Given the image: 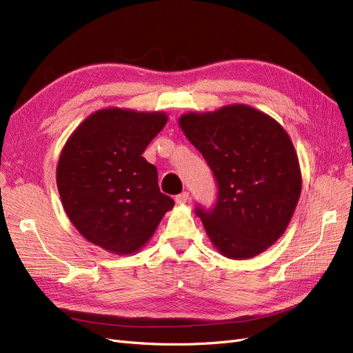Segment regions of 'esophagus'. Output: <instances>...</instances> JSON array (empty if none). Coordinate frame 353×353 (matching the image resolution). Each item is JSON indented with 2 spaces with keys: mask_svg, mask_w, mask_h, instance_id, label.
<instances>
[{
  "mask_svg": "<svg viewBox=\"0 0 353 353\" xmlns=\"http://www.w3.org/2000/svg\"><path fill=\"white\" fill-rule=\"evenodd\" d=\"M174 199L177 203H186V202H189L190 195H189V192H181L180 195H177Z\"/></svg>",
  "mask_w": 353,
  "mask_h": 353,
  "instance_id": "34e87169",
  "label": "esophagus"
}]
</instances>
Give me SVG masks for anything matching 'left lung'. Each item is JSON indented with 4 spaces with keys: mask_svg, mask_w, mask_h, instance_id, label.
Returning <instances> with one entry per match:
<instances>
[{
    "mask_svg": "<svg viewBox=\"0 0 353 353\" xmlns=\"http://www.w3.org/2000/svg\"><path fill=\"white\" fill-rule=\"evenodd\" d=\"M179 124L217 180L215 205L195 210L210 241L232 259L264 252L288 229L301 196L299 161L288 132L243 104L189 112Z\"/></svg>",
    "mask_w": 353,
    "mask_h": 353,
    "instance_id": "1",
    "label": "left lung"
}]
</instances>
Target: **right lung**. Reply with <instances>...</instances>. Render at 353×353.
Instances as JSON below:
<instances>
[{
  "label": "right lung",
  "instance_id": "obj_1",
  "mask_svg": "<svg viewBox=\"0 0 353 353\" xmlns=\"http://www.w3.org/2000/svg\"><path fill=\"white\" fill-rule=\"evenodd\" d=\"M167 120L160 111L105 108L65 142L57 186L67 217L90 243L116 255L133 254L174 207L158 188L155 165L142 157Z\"/></svg>",
  "mask_w": 353,
  "mask_h": 353
}]
</instances>
